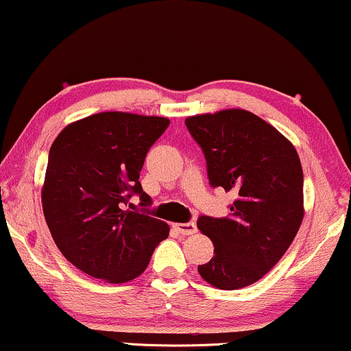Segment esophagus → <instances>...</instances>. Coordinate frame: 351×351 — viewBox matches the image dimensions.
<instances>
[{
  "mask_svg": "<svg viewBox=\"0 0 351 351\" xmlns=\"http://www.w3.org/2000/svg\"><path fill=\"white\" fill-rule=\"evenodd\" d=\"M174 228H176L177 231H179L182 236H190V234H195V232H197V224L193 223V221L174 224Z\"/></svg>",
  "mask_w": 351,
  "mask_h": 351,
  "instance_id": "34e87169",
  "label": "esophagus"
}]
</instances>
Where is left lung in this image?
Segmentation results:
<instances>
[{
	"label": "left lung",
	"mask_w": 351,
	"mask_h": 351,
	"mask_svg": "<svg viewBox=\"0 0 351 351\" xmlns=\"http://www.w3.org/2000/svg\"><path fill=\"white\" fill-rule=\"evenodd\" d=\"M185 127L203 151L211 187L237 195L228 216L198 218L215 245L198 274L219 289L249 287L278 263L301 226L300 158L278 130L247 110L189 117Z\"/></svg>",
	"instance_id": "1"
}]
</instances>
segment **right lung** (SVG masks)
I'll use <instances>...</instances> for the list:
<instances>
[{
  "mask_svg": "<svg viewBox=\"0 0 351 351\" xmlns=\"http://www.w3.org/2000/svg\"><path fill=\"white\" fill-rule=\"evenodd\" d=\"M169 123L164 117L102 112L68 125L51 145L43 215L56 247L84 274L109 283L136 278L169 236L167 224L149 216L153 200L138 180ZM133 195L141 212L131 208Z\"/></svg>",
  "mask_w": 351,
  "mask_h": 351,
  "instance_id": "obj_1",
  "label": "right lung"
}]
</instances>
